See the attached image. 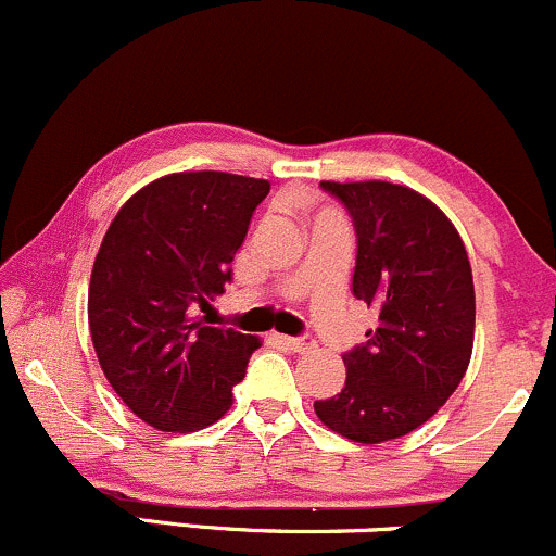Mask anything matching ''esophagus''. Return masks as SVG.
Segmentation results:
<instances>
[{"instance_id": "34e87169", "label": "esophagus", "mask_w": 556, "mask_h": 556, "mask_svg": "<svg viewBox=\"0 0 556 556\" xmlns=\"http://www.w3.org/2000/svg\"><path fill=\"white\" fill-rule=\"evenodd\" d=\"M279 343L290 348L292 353H311L316 348V343L311 338H288V334H279Z\"/></svg>"}]
</instances>
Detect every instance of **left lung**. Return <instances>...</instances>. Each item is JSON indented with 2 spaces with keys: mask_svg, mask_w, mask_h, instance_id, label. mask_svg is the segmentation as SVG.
<instances>
[{
  "mask_svg": "<svg viewBox=\"0 0 556 556\" xmlns=\"http://www.w3.org/2000/svg\"><path fill=\"white\" fill-rule=\"evenodd\" d=\"M356 227L353 295L380 311L345 353V386L316 417L356 443L425 425L459 388L475 340L472 268L459 231L425 194L390 181H321Z\"/></svg>",
  "mask_w": 556,
  "mask_h": 556,
  "instance_id": "left-lung-1",
  "label": "left lung"
}]
</instances>
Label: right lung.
Segmentation results:
<instances>
[{"mask_svg": "<svg viewBox=\"0 0 556 556\" xmlns=\"http://www.w3.org/2000/svg\"><path fill=\"white\" fill-rule=\"evenodd\" d=\"M266 179L181 170L150 181L124 203L94 258L89 332L108 382L142 422L192 432L222 419L231 388L261 345L253 334L211 327V301Z\"/></svg>", "mask_w": 556, "mask_h": 556, "instance_id": "1", "label": "right lung"}]
</instances>
